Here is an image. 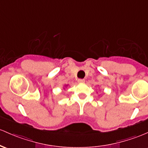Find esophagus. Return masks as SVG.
Listing matches in <instances>:
<instances>
[{
    "mask_svg": "<svg viewBox=\"0 0 148 148\" xmlns=\"http://www.w3.org/2000/svg\"><path fill=\"white\" fill-rule=\"evenodd\" d=\"M78 82L79 83H84L85 82V80L83 79H78Z\"/></svg>",
    "mask_w": 148,
    "mask_h": 148,
    "instance_id": "1",
    "label": "esophagus"
}]
</instances>
